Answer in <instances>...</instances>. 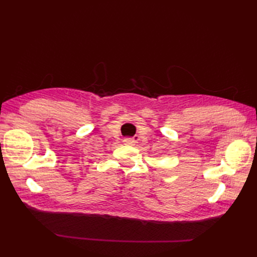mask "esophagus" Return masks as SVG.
<instances>
[{
  "mask_svg": "<svg viewBox=\"0 0 257 257\" xmlns=\"http://www.w3.org/2000/svg\"><path fill=\"white\" fill-rule=\"evenodd\" d=\"M123 144H124V145L134 146V145L136 144V140H135V138H124V139H123Z\"/></svg>",
  "mask_w": 257,
  "mask_h": 257,
  "instance_id": "obj_1",
  "label": "esophagus"
}]
</instances>
